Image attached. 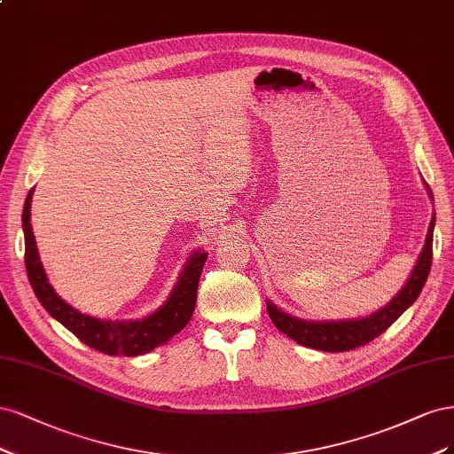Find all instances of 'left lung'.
<instances>
[{
    "mask_svg": "<svg viewBox=\"0 0 454 454\" xmlns=\"http://www.w3.org/2000/svg\"><path fill=\"white\" fill-rule=\"evenodd\" d=\"M428 192L432 198L430 188ZM434 224H435V215L432 216L427 241H424L422 253L417 260L415 270L411 271V277H409L405 286L392 298L388 305L383 307V309L375 311L370 317L355 318V320H335V323L333 320L332 323H317L315 320L313 323V320H301L296 317H290L285 311H281L279 307H275L271 301H268V315L271 318V323L296 343L317 348V350H328V353H343V350L356 348L373 341L383 332H387L394 323H396L407 307L419 298L424 283H427L430 266H432Z\"/></svg>",
    "mask_w": 454,
    "mask_h": 454,
    "instance_id": "obj_1",
    "label": "left lung"
}]
</instances>
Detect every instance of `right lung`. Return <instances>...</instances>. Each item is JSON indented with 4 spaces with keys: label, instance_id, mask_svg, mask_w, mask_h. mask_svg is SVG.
<instances>
[{
    "label": "right lung",
    "instance_id": "obj_1",
    "mask_svg": "<svg viewBox=\"0 0 454 454\" xmlns=\"http://www.w3.org/2000/svg\"><path fill=\"white\" fill-rule=\"evenodd\" d=\"M32 194L34 190H30V194H27L22 211L26 271L37 300L58 323H62L71 333H75L84 345L111 356H137L149 353L154 347L169 341L175 333H179L188 325V320L192 318L194 313L198 283L203 264L207 260V253H194L188 258L168 301L143 320H128V323L116 320V323H113V320H99L82 315L56 294L47 279L45 270L41 266L30 224Z\"/></svg>",
    "mask_w": 454,
    "mask_h": 454
}]
</instances>
